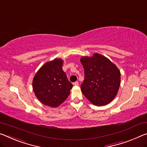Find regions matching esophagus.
Returning <instances> with one entry per match:
<instances>
[{
  "label": "esophagus",
  "mask_w": 147,
  "mask_h": 147,
  "mask_svg": "<svg viewBox=\"0 0 147 147\" xmlns=\"http://www.w3.org/2000/svg\"><path fill=\"white\" fill-rule=\"evenodd\" d=\"M73 85H74V86H78V82H74V83H73Z\"/></svg>",
  "instance_id": "obj_1"
}]
</instances>
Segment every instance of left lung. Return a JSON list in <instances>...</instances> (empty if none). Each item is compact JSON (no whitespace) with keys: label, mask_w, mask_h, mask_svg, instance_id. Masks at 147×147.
Segmentation results:
<instances>
[{"label":"left lung","mask_w":147,"mask_h":147,"mask_svg":"<svg viewBox=\"0 0 147 147\" xmlns=\"http://www.w3.org/2000/svg\"><path fill=\"white\" fill-rule=\"evenodd\" d=\"M84 80L80 86L82 94L96 106L106 105L116 97L120 84V72L110 60L99 53L82 57Z\"/></svg>","instance_id":"obj_1"}]
</instances>
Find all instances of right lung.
<instances>
[{
    "instance_id": "add662e5",
    "label": "right lung",
    "mask_w": 147,
    "mask_h": 147,
    "mask_svg": "<svg viewBox=\"0 0 147 147\" xmlns=\"http://www.w3.org/2000/svg\"><path fill=\"white\" fill-rule=\"evenodd\" d=\"M63 60L55 59L44 64L34 76L32 88L42 103L52 107L60 105L70 94L73 84L62 69Z\"/></svg>"
}]
</instances>
